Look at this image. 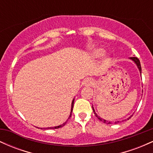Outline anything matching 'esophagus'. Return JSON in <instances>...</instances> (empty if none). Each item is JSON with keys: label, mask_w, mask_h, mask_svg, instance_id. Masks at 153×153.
<instances>
[{"label": "esophagus", "mask_w": 153, "mask_h": 153, "mask_svg": "<svg viewBox=\"0 0 153 153\" xmlns=\"http://www.w3.org/2000/svg\"><path fill=\"white\" fill-rule=\"evenodd\" d=\"M82 85L85 87L91 86V85H94V81H93L91 78H87L84 80L83 82H82Z\"/></svg>", "instance_id": "esophagus-1"}]
</instances>
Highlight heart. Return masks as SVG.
<instances>
[{"mask_svg": "<svg viewBox=\"0 0 153 153\" xmlns=\"http://www.w3.org/2000/svg\"><path fill=\"white\" fill-rule=\"evenodd\" d=\"M103 54V50L101 48H94L91 50V56L93 57V58H97V57H101V55ZM109 57L108 56H106L105 57V61L106 62H108L109 60Z\"/></svg>", "mask_w": 153, "mask_h": 153, "instance_id": "1", "label": "heart"}]
</instances>
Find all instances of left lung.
<instances>
[{
    "label": "left lung",
    "instance_id": "left-lung-1",
    "mask_svg": "<svg viewBox=\"0 0 153 153\" xmlns=\"http://www.w3.org/2000/svg\"><path fill=\"white\" fill-rule=\"evenodd\" d=\"M129 59H130L131 61H133V62H134L135 63V65H136L137 67V68H138L139 71H140V74H141V73H142V68H141V65H140V60H139V59L137 58V57H129ZM92 108H93V111H94V114L96 115V117H97V118L99 119L100 121H101V122H103V123H105V124H111V122H108V121L105 120V119H102V118H101V117H99V116L97 115V114H96V112H95V110H94V106H92ZM131 116H132V115H131ZM131 116H130V117H129V118H127V119H124V120H122V122H124V121L129 120V119H130L131 117ZM119 122H121V121H120V122H115V124H118V123H119Z\"/></svg>",
    "mask_w": 153,
    "mask_h": 153
}]
</instances>
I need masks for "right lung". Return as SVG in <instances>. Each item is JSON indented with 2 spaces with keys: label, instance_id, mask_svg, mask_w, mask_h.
<instances>
[{
  "label": "right lung",
  "instance_id": "1",
  "mask_svg": "<svg viewBox=\"0 0 153 153\" xmlns=\"http://www.w3.org/2000/svg\"><path fill=\"white\" fill-rule=\"evenodd\" d=\"M74 99H73V101H72V104H71V114H70V116L69 117H68V119H67V121L65 122H64L63 124H60V125L59 126H56V127H47V128H40L41 129H58V128H60V127H62L63 126H65V124H66V122H68V120L70 118H71V114H72V111H73V105H74ZM37 128H39V127H37Z\"/></svg>",
  "mask_w": 153,
  "mask_h": 153
}]
</instances>
